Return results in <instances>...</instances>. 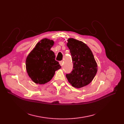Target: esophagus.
<instances>
[{"label":"esophagus","instance_id":"1","mask_svg":"<svg viewBox=\"0 0 124 124\" xmlns=\"http://www.w3.org/2000/svg\"><path fill=\"white\" fill-rule=\"evenodd\" d=\"M62 63H63L62 61H60L59 62V64H60V65H61V66H62Z\"/></svg>","mask_w":124,"mask_h":124}]
</instances>
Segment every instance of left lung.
<instances>
[{
	"instance_id": "1",
	"label": "left lung",
	"mask_w": 124,
	"mask_h": 124,
	"mask_svg": "<svg viewBox=\"0 0 124 124\" xmlns=\"http://www.w3.org/2000/svg\"><path fill=\"white\" fill-rule=\"evenodd\" d=\"M67 46L72 56L73 69L66 75L73 87L80 88L88 85L93 80L98 70L97 63L92 51L82 41L69 38Z\"/></svg>"
}]
</instances>
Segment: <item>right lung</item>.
I'll use <instances>...</instances> for the list:
<instances>
[{
    "label": "right lung",
    "mask_w": 124,
    "mask_h": 124,
    "mask_svg": "<svg viewBox=\"0 0 124 124\" xmlns=\"http://www.w3.org/2000/svg\"><path fill=\"white\" fill-rule=\"evenodd\" d=\"M53 40L44 38L38 42L26 59V69L28 76L36 84H44L51 80L56 70L61 69L55 55L51 50Z\"/></svg>",
    "instance_id": "1"
}]
</instances>
